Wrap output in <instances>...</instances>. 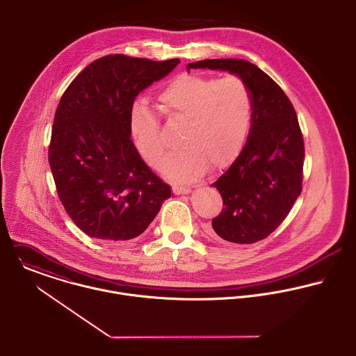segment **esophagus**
Here are the masks:
<instances>
[{
    "mask_svg": "<svg viewBox=\"0 0 356 356\" xmlns=\"http://www.w3.org/2000/svg\"><path fill=\"white\" fill-rule=\"evenodd\" d=\"M173 193L176 195H181V194H190L191 188L190 187H183V186H173Z\"/></svg>",
    "mask_w": 356,
    "mask_h": 356,
    "instance_id": "1",
    "label": "esophagus"
}]
</instances>
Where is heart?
Segmentation results:
<instances>
[{"label": "heart", "instance_id": "1", "mask_svg": "<svg viewBox=\"0 0 356 356\" xmlns=\"http://www.w3.org/2000/svg\"><path fill=\"white\" fill-rule=\"evenodd\" d=\"M163 115L183 120L177 152L162 163V172L176 181H193L208 163L229 165L241 151L252 120V98L247 84L236 76L223 79L181 74L158 95ZM129 129L134 145L151 166H158L165 144L159 122L141 104L131 108Z\"/></svg>", "mask_w": 356, "mask_h": 356}]
</instances>
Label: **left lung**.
Wrapping results in <instances>:
<instances>
[{
	"instance_id": "left-lung-1",
	"label": "left lung",
	"mask_w": 356,
	"mask_h": 356,
	"mask_svg": "<svg viewBox=\"0 0 356 356\" xmlns=\"http://www.w3.org/2000/svg\"><path fill=\"white\" fill-rule=\"evenodd\" d=\"M190 69L227 70L252 98L247 143L230 168L212 184L223 200L211 233L229 243L252 244L275 232L302 191L304 138L296 109L280 86L244 59H204Z\"/></svg>"
}]
</instances>
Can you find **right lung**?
Instances as JSON below:
<instances>
[{
    "mask_svg": "<svg viewBox=\"0 0 356 356\" xmlns=\"http://www.w3.org/2000/svg\"><path fill=\"white\" fill-rule=\"evenodd\" d=\"M179 63L106 55L63 92L48 161L65 211L87 236L113 243L136 238L172 197L134 147L129 118L134 98Z\"/></svg>",
    "mask_w": 356,
    "mask_h": 356,
    "instance_id": "obj_1",
    "label": "right lung"
}]
</instances>
